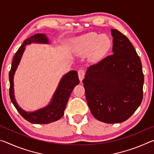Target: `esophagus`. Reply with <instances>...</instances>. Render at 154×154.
I'll return each instance as SVG.
<instances>
[{"instance_id": "1", "label": "esophagus", "mask_w": 154, "mask_h": 154, "mask_svg": "<svg viewBox=\"0 0 154 154\" xmlns=\"http://www.w3.org/2000/svg\"><path fill=\"white\" fill-rule=\"evenodd\" d=\"M85 72L83 69H79L78 71V76H79V79L80 80V82H82V80L83 79L85 76Z\"/></svg>"}]
</instances>
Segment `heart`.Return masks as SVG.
<instances>
[{"mask_svg": "<svg viewBox=\"0 0 154 154\" xmlns=\"http://www.w3.org/2000/svg\"><path fill=\"white\" fill-rule=\"evenodd\" d=\"M111 41L108 36L96 32H89L78 38L74 47L79 54H86L91 52L93 61L100 60L109 51Z\"/></svg>", "mask_w": 154, "mask_h": 154, "instance_id": "b5f03b06", "label": "heart"}]
</instances>
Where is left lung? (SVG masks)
Segmentation results:
<instances>
[{
	"instance_id": "1",
	"label": "left lung",
	"mask_w": 154,
	"mask_h": 154,
	"mask_svg": "<svg viewBox=\"0 0 154 154\" xmlns=\"http://www.w3.org/2000/svg\"><path fill=\"white\" fill-rule=\"evenodd\" d=\"M113 54L91 65L83 80L94 118L108 124L127 120L143 100L144 75L139 56L128 38L111 29Z\"/></svg>"
}]
</instances>
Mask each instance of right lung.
Returning a JSON list of instances; mask_svg holds the SVG:
<instances>
[{
    "mask_svg": "<svg viewBox=\"0 0 154 154\" xmlns=\"http://www.w3.org/2000/svg\"><path fill=\"white\" fill-rule=\"evenodd\" d=\"M32 43L47 44L49 43V40L44 34H36L25 40L18 49L13 59L11 68L9 74L10 82L9 95L15 109L26 120L32 124H47L58 120L63 116L70 95L74 88L79 83V80L76 71H69L62 77L50 103L48 106L33 112H26L20 108L15 98L14 77L25 50V46Z\"/></svg>",
    "mask_w": 154,
    "mask_h": 154,
    "instance_id": "right-lung-1",
    "label": "right lung"
}]
</instances>
